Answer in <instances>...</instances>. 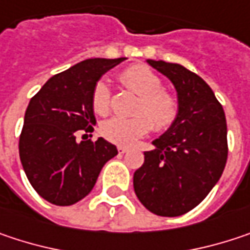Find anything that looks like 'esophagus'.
I'll use <instances>...</instances> for the list:
<instances>
[{
    "instance_id": "esophagus-1",
    "label": "esophagus",
    "mask_w": 250,
    "mask_h": 250,
    "mask_svg": "<svg viewBox=\"0 0 250 250\" xmlns=\"http://www.w3.org/2000/svg\"><path fill=\"white\" fill-rule=\"evenodd\" d=\"M117 150H119V153H120V154H125V153H127V150H128V148L125 147V146H119Z\"/></svg>"
}]
</instances>
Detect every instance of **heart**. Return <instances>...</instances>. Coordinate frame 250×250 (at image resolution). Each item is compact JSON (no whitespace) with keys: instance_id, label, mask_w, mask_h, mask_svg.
<instances>
[{"instance_id":"1","label":"heart","mask_w":250,"mask_h":250,"mask_svg":"<svg viewBox=\"0 0 250 250\" xmlns=\"http://www.w3.org/2000/svg\"><path fill=\"white\" fill-rule=\"evenodd\" d=\"M127 88L140 96L134 117H111L100 125V133L104 139L116 145L128 146L137 139L147 134L153 127L156 131L167 130L177 119L179 102L163 88V81L148 67L137 64L125 68L119 76ZM111 93L108 84L100 80L91 91L93 110L104 116L110 110Z\"/></svg>"}]
</instances>
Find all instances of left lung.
<instances>
[{"instance_id":"1","label":"left lung","mask_w":250,"mask_h":250,"mask_svg":"<svg viewBox=\"0 0 250 250\" xmlns=\"http://www.w3.org/2000/svg\"><path fill=\"white\" fill-rule=\"evenodd\" d=\"M177 91L179 114L145 153L134 171L136 196L151 213L190 212L213 189L228 160V127L222 104L208 83L180 64L147 60Z\"/></svg>"}]
</instances>
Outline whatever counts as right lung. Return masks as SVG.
<instances>
[{"instance_id": "add662e5", "label": "right lung", "mask_w": 250, "mask_h": 250, "mask_svg": "<svg viewBox=\"0 0 250 250\" xmlns=\"http://www.w3.org/2000/svg\"><path fill=\"white\" fill-rule=\"evenodd\" d=\"M125 60H84L53 76L30 100L20 159L31 186L47 202L77 203L93 190L103 166L117 154V147L103 137L77 142L76 134L94 130L91 91L104 73Z\"/></svg>"}]
</instances>
